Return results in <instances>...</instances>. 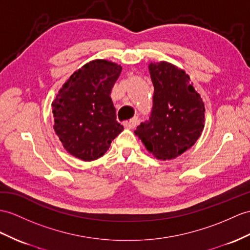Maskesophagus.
Returning <instances> with one entry per match:
<instances>
[{"instance_id": "34e87169", "label": "esophagus", "mask_w": 250, "mask_h": 250, "mask_svg": "<svg viewBox=\"0 0 250 250\" xmlns=\"http://www.w3.org/2000/svg\"><path fill=\"white\" fill-rule=\"evenodd\" d=\"M137 123H138V120L137 119H132V120L124 122V126L126 127L127 129H132V128H135Z\"/></svg>"}]
</instances>
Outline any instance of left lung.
I'll use <instances>...</instances> for the list:
<instances>
[{
	"label": "left lung",
	"instance_id": "1",
	"mask_svg": "<svg viewBox=\"0 0 250 250\" xmlns=\"http://www.w3.org/2000/svg\"><path fill=\"white\" fill-rule=\"evenodd\" d=\"M148 70L154 84L153 110L135 133L157 159L171 160L202 135L205 104L184 70L167 62H150Z\"/></svg>",
	"mask_w": 250,
	"mask_h": 250
}]
</instances>
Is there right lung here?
Segmentation results:
<instances>
[{
	"label": "right lung",
	"mask_w": 250,
	"mask_h": 250,
	"mask_svg": "<svg viewBox=\"0 0 250 250\" xmlns=\"http://www.w3.org/2000/svg\"><path fill=\"white\" fill-rule=\"evenodd\" d=\"M121 71L112 62L92 60L73 73L53 102L54 130L78 159H99L124 129L110 97Z\"/></svg>",
	"instance_id": "1"
}]
</instances>
